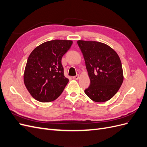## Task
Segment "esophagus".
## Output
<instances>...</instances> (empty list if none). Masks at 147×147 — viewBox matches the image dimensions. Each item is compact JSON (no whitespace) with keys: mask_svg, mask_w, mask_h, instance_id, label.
I'll use <instances>...</instances> for the list:
<instances>
[{"mask_svg":"<svg viewBox=\"0 0 147 147\" xmlns=\"http://www.w3.org/2000/svg\"><path fill=\"white\" fill-rule=\"evenodd\" d=\"M80 78V76H79V75H77L76 76H74V77H73V79H74V80H78V78Z\"/></svg>","mask_w":147,"mask_h":147,"instance_id":"1","label":"esophagus"}]
</instances>
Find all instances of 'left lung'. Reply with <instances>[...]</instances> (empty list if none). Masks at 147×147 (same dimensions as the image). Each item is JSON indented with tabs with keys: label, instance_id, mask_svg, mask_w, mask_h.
I'll return each instance as SVG.
<instances>
[{
	"label": "left lung",
	"instance_id": "obj_1",
	"mask_svg": "<svg viewBox=\"0 0 147 147\" xmlns=\"http://www.w3.org/2000/svg\"><path fill=\"white\" fill-rule=\"evenodd\" d=\"M83 55L90 85L84 90L96 102H106L116 94L123 82L121 62L117 52L104 43L78 40Z\"/></svg>",
	"mask_w": 147,
	"mask_h": 147
}]
</instances>
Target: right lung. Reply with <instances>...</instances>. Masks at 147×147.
Segmentation results:
<instances>
[{
    "label": "right lung",
    "instance_id": "1",
    "mask_svg": "<svg viewBox=\"0 0 147 147\" xmlns=\"http://www.w3.org/2000/svg\"><path fill=\"white\" fill-rule=\"evenodd\" d=\"M72 43L68 40H53L31 52L25 67L24 83L35 99L51 102L64 91L69 79L64 75L61 59Z\"/></svg>",
    "mask_w": 147,
    "mask_h": 147
}]
</instances>
